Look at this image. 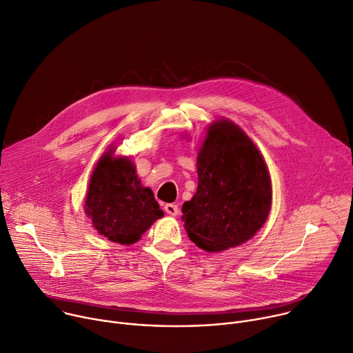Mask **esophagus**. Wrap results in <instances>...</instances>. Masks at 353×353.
I'll list each match as a JSON object with an SVG mask.
<instances>
[{"label": "esophagus", "mask_w": 353, "mask_h": 353, "mask_svg": "<svg viewBox=\"0 0 353 353\" xmlns=\"http://www.w3.org/2000/svg\"><path fill=\"white\" fill-rule=\"evenodd\" d=\"M164 210H165V213L170 214V216H176L178 211H179L178 205L174 204V203H167V204L164 205Z\"/></svg>", "instance_id": "34e87169"}]
</instances>
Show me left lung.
<instances>
[{"instance_id": "1", "label": "left lung", "mask_w": 353, "mask_h": 353, "mask_svg": "<svg viewBox=\"0 0 353 353\" xmlns=\"http://www.w3.org/2000/svg\"><path fill=\"white\" fill-rule=\"evenodd\" d=\"M197 190L182 205L192 242L220 252L249 241L271 208L267 165L248 134L223 119L208 128L197 157Z\"/></svg>"}]
</instances>
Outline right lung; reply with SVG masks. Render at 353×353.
Wrapping results in <instances>:
<instances>
[{
	"mask_svg": "<svg viewBox=\"0 0 353 353\" xmlns=\"http://www.w3.org/2000/svg\"><path fill=\"white\" fill-rule=\"evenodd\" d=\"M86 214L99 234L121 245L137 242L143 232L164 216L150 188H143L128 159L107 152L90 178Z\"/></svg>",
	"mask_w": 353,
	"mask_h": 353,
	"instance_id": "1",
	"label": "right lung"
}]
</instances>
